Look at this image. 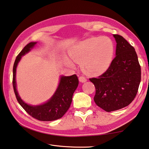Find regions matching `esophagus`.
Returning <instances> with one entry per match:
<instances>
[{"mask_svg": "<svg viewBox=\"0 0 149 149\" xmlns=\"http://www.w3.org/2000/svg\"><path fill=\"white\" fill-rule=\"evenodd\" d=\"M79 81L81 83H84L87 81L86 78L84 76H80L79 77Z\"/></svg>", "mask_w": 149, "mask_h": 149, "instance_id": "34e87169", "label": "esophagus"}]
</instances>
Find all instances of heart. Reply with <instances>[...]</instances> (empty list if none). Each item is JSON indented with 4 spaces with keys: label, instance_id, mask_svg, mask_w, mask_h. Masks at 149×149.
Instances as JSON below:
<instances>
[{
    "label": "heart",
    "instance_id": "heart-1",
    "mask_svg": "<svg viewBox=\"0 0 149 149\" xmlns=\"http://www.w3.org/2000/svg\"><path fill=\"white\" fill-rule=\"evenodd\" d=\"M114 53L112 40L107 37H94L80 42L72 49L70 56L75 63H81L83 70L89 75H99L105 72L112 63ZM74 67V64L67 61Z\"/></svg>",
    "mask_w": 149,
    "mask_h": 149
}]
</instances>
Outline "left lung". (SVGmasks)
<instances>
[{"mask_svg":"<svg viewBox=\"0 0 149 149\" xmlns=\"http://www.w3.org/2000/svg\"><path fill=\"white\" fill-rule=\"evenodd\" d=\"M113 37L117 42L116 56L105 72L89 79L95 88V104L106 112L123 109L132 103L141 81V66L134 48L119 35Z\"/></svg>","mask_w":149,"mask_h":149,"instance_id":"left-lung-1","label":"left lung"}]
</instances>
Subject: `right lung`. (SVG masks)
<instances>
[{
	"mask_svg": "<svg viewBox=\"0 0 149 149\" xmlns=\"http://www.w3.org/2000/svg\"><path fill=\"white\" fill-rule=\"evenodd\" d=\"M37 42H30L20 52L15 61L13 68V86L15 94L19 103L31 117L39 121H50L61 118L69 109L72 101V96L79 84L78 77L75 74L71 76L61 77L59 86L50 100L47 103L39 106L28 105L23 101L16 89L15 74L17 64L22 55L30 50Z\"/></svg>",
	"mask_w": 149,
	"mask_h": 149,
	"instance_id": "obj_1",
	"label": "right lung"
}]
</instances>
